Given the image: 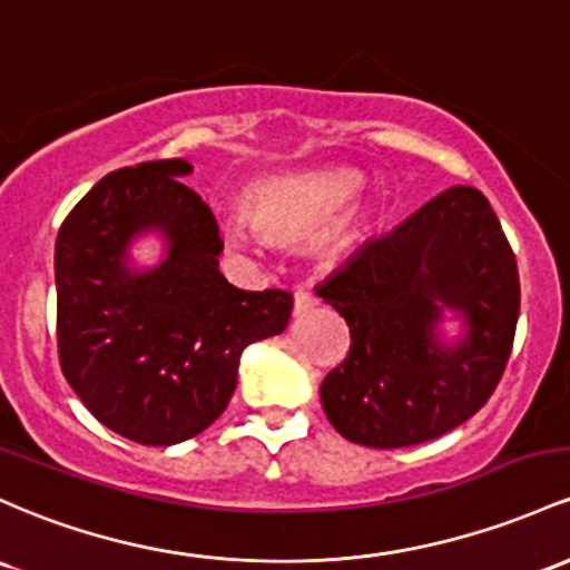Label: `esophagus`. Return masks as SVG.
<instances>
[{"instance_id": "esophagus-1", "label": "esophagus", "mask_w": 570, "mask_h": 570, "mask_svg": "<svg viewBox=\"0 0 570 570\" xmlns=\"http://www.w3.org/2000/svg\"><path fill=\"white\" fill-rule=\"evenodd\" d=\"M316 305H318V297L311 289H297L295 292V316L305 314V311H311V308H316Z\"/></svg>"}]
</instances>
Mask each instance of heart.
Here are the masks:
<instances>
[{
	"label": "heart",
	"instance_id": "heart-1",
	"mask_svg": "<svg viewBox=\"0 0 570 570\" xmlns=\"http://www.w3.org/2000/svg\"><path fill=\"white\" fill-rule=\"evenodd\" d=\"M356 189L360 175L348 170H322L271 180L252 194V220L267 237L289 240L335 216ZM253 225L246 216H233L224 224V235L233 246L248 248L256 240Z\"/></svg>",
	"mask_w": 570,
	"mask_h": 570
}]
</instances>
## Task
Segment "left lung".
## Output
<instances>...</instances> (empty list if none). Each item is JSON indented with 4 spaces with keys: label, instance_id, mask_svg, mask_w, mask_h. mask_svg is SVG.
<instances>
[{
    "label": "left lung",
    "instance_id": "1",
    "mask_svg": "<svg viewBox=\"0 0 570 570\" xmlns=\"http://www.w3.org/2000/svg\"><path fill=\"white\" fill-rule=\"evenodd\" d=\"M346 318L352 346L322 381L330 424L352 443L400 449L468 422L503 379L519 318L517 256L490 199L454 186L392 233L356 248L316 289ZM460 309V347L436 341Z\"/></svg>",
    "mask_w": 570,
    "mask_h": 570
}]
</instances>
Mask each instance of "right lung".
I'll use <instances>...</instances> for the list:
<instances>
[{
    "instance_id": "right-lung-1",
    "label": "right lung",
    "mask_w": 570,
    "mask_h": 570,
    "mask_svg": "<svg viewBox=\"0 0 570 570\" xmlns=\"http://www.w3.org/2000/svg\"><path fill=\"white\" fill-rule=\"evenodd\" d=\"M184 159L142 161L105 175L56 237V341L75 395L105 428L170 446L203 433L227 409L248 343L284 333L292 295L246 292L218 273V224L184 184ZM161 228L159 268L122 265L128 240Z\"/></svg>"
}]
</instances>
